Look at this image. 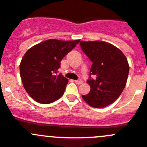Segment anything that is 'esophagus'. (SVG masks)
Masks as SVG:
<instances>
[{"mask_svg":"<svg viewBox=\"0 0 147 147\" xmlns=\"http://www.w3.org/2000/svg\"><path fill=\"white\" fill-rule=\"evenodd\" d=\"M75 83L77 84H81L82 83V79H77V80H75Z\"/></svg>","mask_w":147,"mask_h":147,"instance_id":"34e87169","label":"esophagus"}]
</instances>
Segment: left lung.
<instances>
[{"label":"left lung","mask_w":147,"mask_h":147,"mask_svg":"<svg viewBox=\"0 0 147 147\" xmlns=\"http://www.w3.org/2000/svg\"><path fill=\"white\" fill-rule=\"evenodd\" d=\"M80 47L92 63L87 81L90 91L82 98L94 108L106 107L119 98L125 87L127 58L118 48L103 41H81Z\"/></svg>","instance_id":"1"}]
</instances>
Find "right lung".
<instances>
[{"label":"right lung","mask_w":147,"mask_h":147,"mask_svg":"<svg viewBox=\"0 0 147 147\" xmlns=\"http://www.w3.org/2000/svg\"><path fill=\"white\" fill-rule=\"evenodd\" d=\"M79 41L49 39L27 51L20 63V76L26 92L36 101L50 103L63 95L68 81L58 74L60 61Z\"/></svg>","instance_id":"obj_1"}]
</instances>
